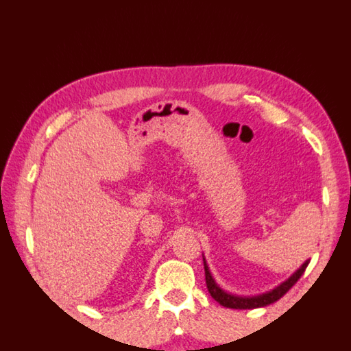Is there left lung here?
<instances>
[{
	"instance_id": "8db88e82",
	"label": "left lung",
	"mask_w": 351,
	"mask_h": 351,
	"mask_svg": "<svg viewBox=\"0 0 351 351\" xmlns=\"http://www.w3.org/2000/svg\"><path fill=\"white\" fill-rule=\"evenodd\" d=\"M308 265V260L307 262L300 267V269L293 274V276L285 281L283 285H280L276 289L263 293V295H257V297H237V295H231V293H226L225 291H222L221 287L216 285V281L213 280L211 274L208 271V266L205 263V258H204V269H205V283H207V289L210 292V295L213 298H215L219 304H222L223 307H228V308H257V307H265L267 304H272L278 301L283 295L291 289V287L297 283L300 280V277L303 276L306 267Z\"/></svg>"
}]
</instances>
